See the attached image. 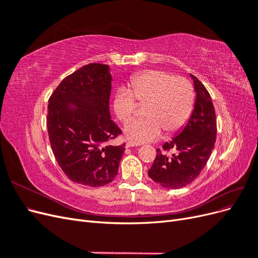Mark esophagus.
<instances>
[{
	"label": "esophagus",
	"mask_w": 258,
	"mask_h": 258,
	"mask_svg": "<svg viewBox=\"0 0 258 258\" xmlns=\"http://www.w3.org/2000/svg\"><path fill=\"white\" fill-rule=\"evenodd\" d=\"M140 144L139 143H136V142H127L126 143V147H134V146H139Z\"/></svg>",
	"instance_id": "esophagus-1"
}]
</instances>
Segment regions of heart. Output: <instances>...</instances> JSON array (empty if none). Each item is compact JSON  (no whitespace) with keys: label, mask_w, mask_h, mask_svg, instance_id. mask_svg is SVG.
Instances as JSON below:
<instances>
[{"label":"heart","mask_w":258,"mask_h":258,"mask_svg":"<svg viewBox=\"0 0 258 258\" xmlns=\"http://www.w3.org/2000/svg\"><path fill=\"white\" fill-rule=\"evenodd\" d=\"M146 103L145 118L129 120L123 134L138 143L159 139L163 130L173 134L181 129L191 115L195 92L191 84L184 77L172 73L152 70L136 76L130 91L121 88L113 101L114 112L119 120H127L135 113L137 103Z\"/></svg>","instance_id":"obj_1"}]
</instances>
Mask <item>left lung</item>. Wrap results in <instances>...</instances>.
<instances>
[{
  "instance_id": "1",
  "label": "left lung",
  "mask_w": 258,
  "mask_h": 258,
  "mask_svg": "<svg viewBox=\"0 0 258 258\" xmlns=\"http://www.w3.org/2000/svg\"><path fill=\"white\" fill-rule=\"evenodd\" d=\"M196 92L191 115L170 142L165 152L157 150L152 168L148 170L155 183L168 189H178L191 183L206 167L216 139V116L210 93L196 76L190 74ZM177 153L168 155L165 152Z\"/></svg>"
}]
</instances>
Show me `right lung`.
<instances>
[{"label":"right lung","mask_w":258,"mask_h":258,"mask_svg":"<svg viewBox=\"0 0 258 258\" xmlns=\"http://www.w3.org/2000/svg\"><path fill=\"white\" fill-rule=\"evenodd\" d=\"M111 89L110 67L90 63L66 77L48 101L51 150L75 183L99 187L118 173L124 144H105L121 132L111 119Z\"/></svg>","instance_id":"1"}]
</instances>
